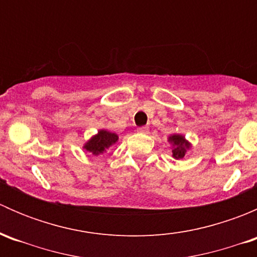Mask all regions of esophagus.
I'll list each match as a JSON object with an SVG mask.
<instances>
[{
	"label": "esophagus",
	"mask_w": 257,
	"mask_h": 257,
	"mask_svg": "<svg viewBox=\"0 0 257 257\" xmlns=\"http://www.w3.org/2000/svg\"><path fill=\"white\" fill-rule=\"evenodd\" d=\"M138 132L141 134H148L149 133V128H148V126H142V128L138 129Z\"/></svg>",
	"instance_id": "obj_1"
}]
</instances>
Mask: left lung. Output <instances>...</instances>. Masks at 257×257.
<instances>
[{
    "label": "left lung",
    "instance_id": "1",
    "mask_svg": "<svg viewBox=\"0 0 257 257\" xmlns=\"http://www.w3.org/2000/svg\"><path fill=\"white\" fill-rule=\"evenodd\" d=\"M168 142L172 144V153L174 159H183L186 152L191 148V144L181 134H172L168 138Z\"/></svg>",
    "mask_w": 257,
    "mask_h": 257
}]
</instances>
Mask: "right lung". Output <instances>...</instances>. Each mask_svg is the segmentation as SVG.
Masks as SVG:
<instances>
[{"instance_id": "add662e5", "label": "right lung", "mask_w": 257, "mask_h": 257, "mask_svg": "<svg viewBox=\"0 0 257 257\" xmlns=\"http://www.w3.org/2000/svg\"><path fill=\"white\" fill-rule=\"evenodd\" d=\"M118 134L112 133L107 129H100L95 136H93L89 141L85 142L83 145V149L97 157V155L103 154L112 145L118 143Z\"/></svg>"}]
</instances>
